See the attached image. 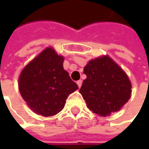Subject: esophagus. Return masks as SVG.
<instances>
[{"label":"esophagus","instance_id":"34e87169","mask_svg":"<svg viewBox=\"0 0 149 149\" xmlns=\"http://www.w3.org/2000/svg\"><path fill=\"white\" fill-rule=\"evenodd\" d=\"M77 84H78V86H79V88H80V87H81V85H82V80H78Z\"/></svg>","mask_w":149,"mask_h":149}]
</instances>
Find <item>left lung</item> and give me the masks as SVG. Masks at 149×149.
<instances>
[{
	"label": "left lung",
	"mask_w": 149,
	"mask_h": 149,
	"mask_svg": "<svg viewBox=\"0 0 149 149\" xmlns=\"http://www.w3.org/2000/svg\"><path fill=\"white\" fill-rule=\"evenodd\" d=\"M87 78L79 89L87 107L100 116L118 111L131 95L127 74L109 56L92 60L84 69Z\"/></svg>",
	"instance_id": "left-lung-1"
}]
</instances>
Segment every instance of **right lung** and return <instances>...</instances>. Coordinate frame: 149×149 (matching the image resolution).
Masks as SVG:
<instances>
[{
  "label": "right lung",
  "instance_id": "obj_1",
  "mask_svg": "<svg viewBox=\"0 0 149 149\" xmlns=\"http://www.w3.org/2000/svg\"><path fill=\"white\" fill-rule=\"evenodd\" d=\"M63 62L64 58L49 47L21 72L20 95L36 113L45 117L55 115L65 107L69 95L79 89L64 70Z\"/></svg>",
  "mask_w": 149,
  "mask_h": 149
}]
</instances>
